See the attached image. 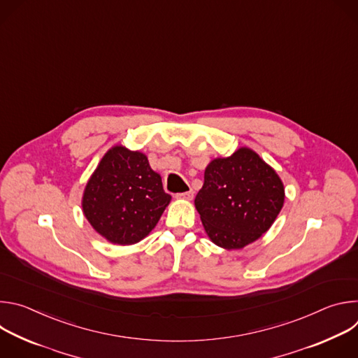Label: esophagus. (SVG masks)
Here are the masks:
<instances>
[{"label": "esophagus", "mask_w": 358, "mask_h": 358, "mask_svg": "<svg viewBox=\"0 0 358 358\" xmlns=\"http://www.w3.org/2000/svg\"><path fill=\"white\" fill-rule=\"evenodd\" d=\"M176 198H178V199H192L194 198V191L192 189H189V191H187V192H180V194H177L176 195Z\"/></svg>", "instance_id": "34e87169"}]
</instances>
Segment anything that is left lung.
I'll list each match as a JSON object with an SVG mask.
<instances>
[{
	"mask_svg": "<svg viewBox=\"0 0 358 358\" xmlns=\"http://www.w3.org/2000/svg\"><path fill=\"white\" fill-rule=\"evenodd\" d=\"M283 201L285 188L276 171L253 150L241 147L207 166L194 203L215 245L241 249L272 227Z\"/></svg>",
	"mask_w": 358,
	"mask_h": 358,
	"instance_id": "8db88e82",
	"label": "left lung"
}]
</instances>
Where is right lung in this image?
<instances>
[{
  "mask_svg": "<svg viewBox=\"0 0 358 358\" xmlns=\"http://www.w3.org/2000/svg\"><path fill=\"white\" fill-rule=\"evenodd\" d=\"M170 201L147 156L115 145L89 178L82 208L97 234L112 243L131 245L155 229Z\"/></svg>",
  "mask_w": 358,
  "mask_h": 358,
  "instance_id": "1",
  "label": "right lung"
}]
</instances>
